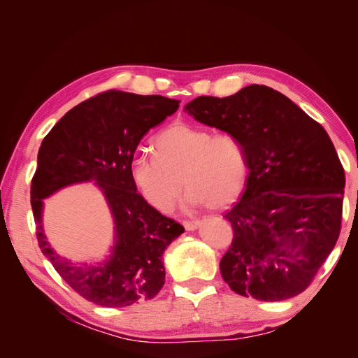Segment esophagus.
<instances>
[{
	"instance_id": "esophagus-1",
	"label": "esophagus",
	"mask_w": 358,
	"mask_h": 358,
	"mask_svg": "<svg viewBox=\"0 0 358 358\" xmlns=\"http://www.w3.org/2000/svg\"><path fill=\"white\" fill-rule=\"evenodd\" d=\"M199 225H200V221H185V222H183V227H185L188 231L197 230Z\"/></svg>"
}]
</instances>
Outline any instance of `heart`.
<instances>
[{"instance_id":"heart-1","label":"heart","mask_w":358,"mask_h":358,"mask_svg":"<svg viewBox=\"0 0 358 358\" xmlns=\"http://www.w3.org/2000/svg\"><path fill=\"white\" fill-rule=\"evenodd\" d=\"M154 154L131 162V180L143 199L169 213L182 187L189 206L222 209L236 201L248 180V158L241 140L230 133L212 134L187 122L164 128L154 140ZM184 183L182 184L181 182Z\"/></svg>"}]
</instances>
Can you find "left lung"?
I'll return each instance as SVG.
<instances>
[{
    "instance_id": "8db88e82",
    "label": "left lung",
    "mask_w": 358,
    "mask_h": 358,
    "mask_svg": "<svg viewBox=\"0 0 358 358\" xmlns=\"http://www.w3.org/2000/svg\"><path fill=\"white\" fill-rule=\"evenodd\" d=\"M183 110L236 136L248 158L246 189L224 216L234 231L220 263L224 280L263 301L300 294L341 233L345 171L326 129L264 85L197 96Z\"/></svg>"
}]
</instances>
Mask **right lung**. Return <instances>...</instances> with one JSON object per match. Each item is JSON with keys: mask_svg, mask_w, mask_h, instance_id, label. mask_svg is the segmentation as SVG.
<instances>
[{"mask_svg": "<svg viewBox=\"0 0 358 358\" xmlns=\"http://www.w3.org/2000/svg\"><path fill=\"white\" fill-rule=\"evenodd\" d=\"M161 95L109 91L64 115L41 142L31 182L37 241L52 266L86 300L125 308L154 299L164 285L162 255L185 231L154 209L131 180V162L142 137L179 107ZM92 181L114 220V245L96 264H73L51 248L42 229L44 199L78 182Z\"/></svg>", "mask_w": 358, "mask_h": 358, "instance_id": "1", "label": "right lung"}]
</instances>
